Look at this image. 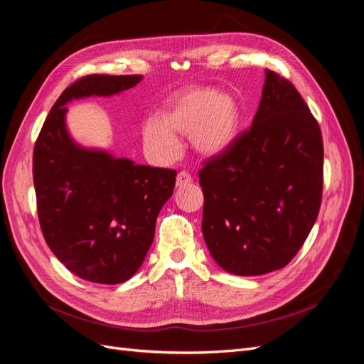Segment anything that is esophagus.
<instances>
[{
    "label": "esophagus",
    "instance_id": "34e87169",
    "mask_svg": "<svg viewBox=\"0 0 364 364\" xmlns=\"http://www.w3.org/2000/svg\"><path fill=\"white\" fill-rule=\"evenodd\" d=\"M190 182H193L191 174L188 171H179L178 173V178H176V185L178 186H183V185H188Z\"/></svg>",
    "mask_w": 364,
    "mask_h": 364
}]
</instances>
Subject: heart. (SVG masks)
Masks as SVG:
<instances>
[{
    "mask_svg": "<svg viewBox=\"0 0 364 364\" xmlns=\"http://www.w3.org/2000/svg\"><path fill=\"white\" fill-rule=\"evenodd\" d=\"M240 107L232 97L220 95L214 87H190L168 105L162 121L151 118L142 129L146 146L162 158L179 151L174 132L191 134V142L202 155L213 156L226 150L238 134Z\"/></svg>",
    "mask_w": 364,
    "mask_h": 364,
    "instance_id": "1",
    "label": "heart"
}]
</instances>
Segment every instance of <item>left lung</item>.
I'll list each match as a JSON object with an SVG mask.
<instances>
[{"instance_id":"obj_1","label":"left lung","mask_w":364,"mask_h":364,"mask_svg":"<svg viewBox=\"0 0 364 364\" xmlns=\"http://www.w3.org/2000/svg\"><path fill=\"white\" fill-rule=\"evenodd\" d=\"M202 232L222 269L255 277L287 266L322 203L323 141L294 85L267 71L250 127L203 161Z\"/></svg>"}]
</instances>
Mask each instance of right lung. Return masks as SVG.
I'll return each mask as SVG.
<instances>
[{
  "mask_svg": "<svg viewBox=\"0 0 364 364\" xmlns=\"http://www.w3.org/2000/svg\"><path fill=\"white\" fill-rule=\"evenodd\" d=\"M141 79L139 74L77 79L53 105L33 150L42 235L65 267L91 282H124L141 267L156 217L173 194L176 170L77 147L65 129V103L112 95Z\"/></svg>",
  "mask_w": 364,
  "mask_h": 364,
  "instance_id": "add662e5",
  "label": "right lung"
}]
</instances>
